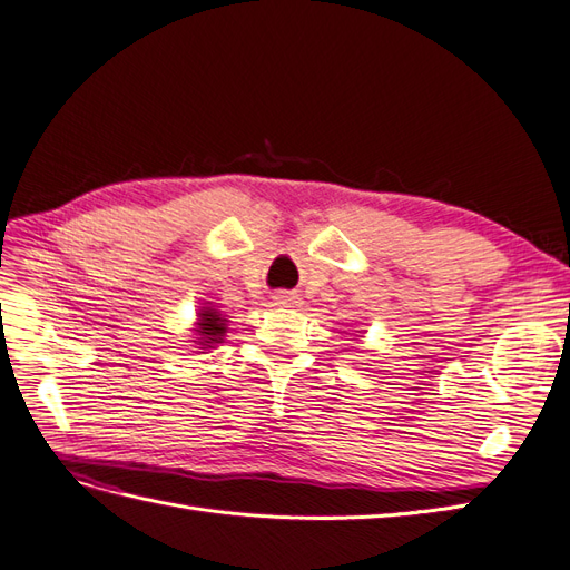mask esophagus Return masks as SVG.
Segmentation results:
<instances>
[{
	"label": "esophagus",
	"instance_id": "1",
	"mask_svg": "<svg viewBox=\"0 0 570 570\" xmlns=\"http://www.w3.org/2000/svg\"><path fill=\"white\" fill-rule=\"evenodd\" d=\"M273 304L275 306H299V297L292 295V292H275Z\"/></svg>",
	"mask_w": 570,
	"mask_h": 570
}]
</instances>
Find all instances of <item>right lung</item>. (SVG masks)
I'll return each mask as SVG.
<instances>
[{"label":"right lung","mask_w":570,"mask_h":570,"mask_svg":"<svg viewBox=\"0 0 570 570\" xmlns=\"http://www.w3.org/2000/svg\"><path fill=\"white\" fill-rule=\"evenodd\" d=\"M193 342L197 350H216V344H220L228 333V318L226 314H220L212 302H204V306H199L197 312V323L193 327Z\"/></svg>","instance_id":"add662e5"}]
</instances>
